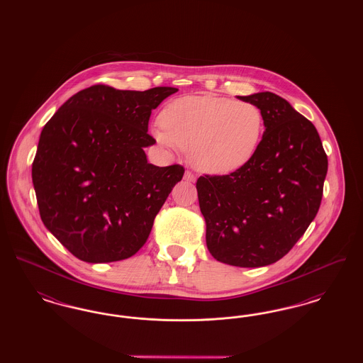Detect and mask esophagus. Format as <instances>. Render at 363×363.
Segmentation results:
<instances>
[{
  "instance_id": "obj_1",
  "label": "esophagus",
  "mask_w": 363,
  "mask_h": 363,
  "mask_svg": "<svg viewBox=\"0 0 363 363\" xmlns=\"http://www.w3.org/2000/svg\"><path fill=\"white\" fill-rule=\"evenodd\" d=\"M184 179L188 181V182H194V181H196V177H194V174H191L190 172H185V174H184Z\"/></svg>"
}]
</instances>
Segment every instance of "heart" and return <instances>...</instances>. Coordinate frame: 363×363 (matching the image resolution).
Segmentation results:
<instances>
[{
	"mask_svg": "<svg viewBox=\"0 0 363 363\" xmlns=\"http://www.w3.org/2000/svg\"><path fill=\"white\" fill-rule=\"evenodd\" d=\"M159 121L157 143L189 152L193 167L209 175L235 173L249 164L265 129L259 106L212 94L174 99Z\"/></svg>",
	"mask_w": 363,
	"mask_h": 363,
	"instance_id": "heart-1",
	"label": "heart"
}]
</instances>
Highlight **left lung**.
Here are the masks:
<instances>
[{"mask_svg": "<svg viewBox=\"0 0 363 363\" xmlns=\"http://www.w3.org/2000/svg\"><path fill=\"white\" fill-rule=\"evenodd\" d=\"M259 106L265 130L249 164L200 177L196 188L212 257L259 268L286 256L321 204L328 159L317 129L274 92L237 96Z\"/></svg>", "mask_w": 363, "mask_h": 363, "instance_id": "1", "label": "left lung"}]
</instances>
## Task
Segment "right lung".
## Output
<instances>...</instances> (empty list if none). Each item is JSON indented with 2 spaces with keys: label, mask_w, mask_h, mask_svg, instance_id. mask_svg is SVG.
I'll return each mask as SVG.
<instances>
[{
  "label": "right lung",
  "mask_w": 363,
  "mask_h": 363,
  "mask_svg": "<svg viewBox=\"0 0 363 363\" xmlns=\"http://www.w3.org/2000/svg\"><path fill=\"white\" fill-rule=\"evenodd\" d=\"M178 89L79 91L45 125L33 163L43 225L86 262L129 259L145 243L184 167L148 163L151 111Z\"/></svg>",
  "instance_id": "right-lung-1"
}]
</instances>
